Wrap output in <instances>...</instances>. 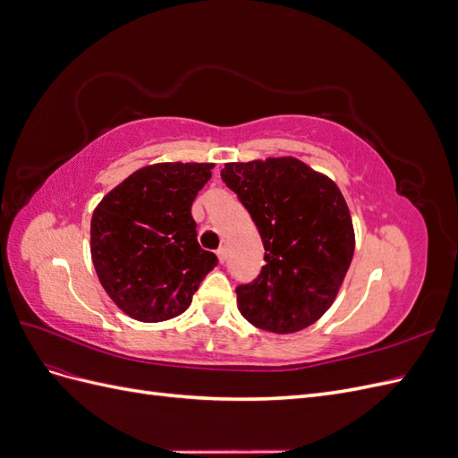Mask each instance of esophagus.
I'll return each mask as SVG.
<instances>
[{"instance_id":"1","label":"esophagus","mask_w":458,"mask_h":458,"mask_svg":"<svg viewBox=\"0 0 458 458\" xmlns=\"http://www.w3.org/2000/svg\"><path fill=\"white\" fill-rule=\"evenodd\" d=\"M216 254H217L219 263H224V261H225V248H219V250H217Z\"/></svg>"}]
</instances>
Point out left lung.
I'll return each mask as SVG.
<instances>
[{"mask_svg":"<svg viewBox=\"0 0 458 458\" xmlns=\"http://www.w3.org/2000/svg\"><path fill=\"white\" fill-rule=\"evenodd\" d=\"M221 179L250 212L266 248L258 279L237 288L239 311L275 335L308 328L336 300L355 250L338 185L294 157L227 162Z\"/></svg>","mask_w":458,"mask_h":458,"instance_id":"left-lung-1","label":"left lung"}]
</instances>
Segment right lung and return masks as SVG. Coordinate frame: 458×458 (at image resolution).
I'll list each match as a JSON object with an SVG mask.
<instances>
[{
  "instance_id": "right-lung-1",
  "label": "right lung",
  "mask_w": 458,
  "mask_h": 458,
  "mask_svg": "<svg viewBox=\"0 0 458 458\" xmlns=\"http://www.w3.org/2000/svg\"><path fill=\"white\" fill-rule=\"evenodd\" d=\"M210 162H160L106 192L91 217V259L105 293L141 323L182 315L217 258L197 241L191 206Z\"/></svg>"
}]
</instances>
